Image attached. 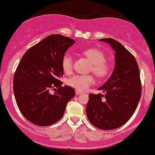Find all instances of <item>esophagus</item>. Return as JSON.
Returning <instances> with one entry per match:
<instances>
[{"label":"esophagus","mask_w":155,"mask_h":155,"mask_svg":"<svg viewBox=\"0 0 155 155\" xmlns=\"http://www.w3.org/2000/svg\"><path fill=\"white\" fill-rule=\"evenodd\" d=\"M82 93L80 92V91H76V95H80V94H82Z\"/></svg>","instance_id":"1"}]
</instances>
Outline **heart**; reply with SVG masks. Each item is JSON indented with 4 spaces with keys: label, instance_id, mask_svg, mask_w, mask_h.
<instances>
[{
    "label": "heart",
    "instance_id": "b5f03b06",
    "mask_svg": "<svg viewBox=\"0 0 155 155\" xmlns=\"http://www.w3.org/2000/svg\"><path fill=\"white\" fill-rule=\"evenodd\" d=\"M82 54L91 63L89 71L92 72L98 79H105L111 73L110 64L106 61V56L102 51L97 48H88L82 52ZM61 67L66 74L72 72L73 60L70 54H65L61 61ZM67 85L78 91H84L94 82L92 75H73L66 81Z\"/></svg>",
    "mask_w": 155,
    "mask_h": 155
}]
</instances>
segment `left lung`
I'll use <instances>...</instances> for the list:
<instances>
[{
	"instance_id": "obj_1",
	"label": "left lung",
	"mask_w": 155,
	"mask_h": 155,
	"mask_svg": "<svg viewBox=\"0 0 155 155\" xmlns=\"http://www.w3.org/2000/svg\"><path fill=\"white\" fill-rule=\"evenodd\" d=\"M100 40L115 51V67L110 79L98 88L104 94H88L86 114L95 127L111 130L124 125L134 114L140 100L142 84L134 56L113 38Z\"/></svg>"
}]
</instances>
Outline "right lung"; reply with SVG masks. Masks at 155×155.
<instances>
[{"label":"right lung","instance_id":"add662e5","mask_svg":"<svg viewBox=\"0 0 155 155\" xmlns=\"http://www.w3.org/2000/svg\"><path fill=\"white\" fill-rule=\"evenodd\" d=\"M75 41L51 35L30 48L21 58L13 76V91L19 110L31 124L46 127L62 118L67 103L75 95L60 78L62 58ZM51 90H55L54 94Z\"/></svg>","mask_w":155,"mask_h":155}]
</instances>
